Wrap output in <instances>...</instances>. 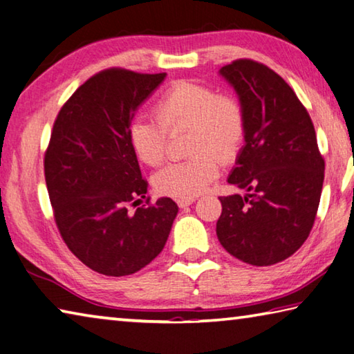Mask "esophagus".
I'll return each instance as SVG.
<instances>
[{"label": "esophagus", "mask_w": 354, "mask_h": 354, "mask_svg": "<svg viewBox=\"0 0 354 354\" xmlns=\"http://www.w3.org/2000/svg\"><path fill=\"white\" fill-rule=\"evenodd\" d=\"M176 203H178L179 207H187V206L192 205V203H195V198H194V196H190V198H178Z\"/></svg>", "instance_id": "esophagus-1"}]
</instances>
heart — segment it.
I'll list each match as a JSON object with an SVG mask.
<instances>
[{
  "instance_id": "heart-1",
  "label": "heart",
  "mask_w": 354,
  "mask_h": 354,
  "mask_svg": "<svg viewBox=\"0 0 354 354\" xmlns=\"http://www.w3.org/2000/svg\"><path fill=\"white\" fill-rule=\"evenodd\" d=\"M156 118L140 113L131 120L128 140L137 158L159 165L165 158L167 131L187 128V159L171 162L153 176L158 192L176 198L201 194L220 173L223 162L236 159L245 139V113L236 98L217 95L203 84L179 81L160 95Z\"/></svg>"
}]
</instances>
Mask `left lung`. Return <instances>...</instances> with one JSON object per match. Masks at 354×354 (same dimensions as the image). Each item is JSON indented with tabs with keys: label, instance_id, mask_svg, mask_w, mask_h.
<instances>
[{
	"label": "left lung",
	"instance_id": "8db88e82",
	"mask_svg": "<svg viewBox=\"0 0 354 354\" xmlns=\"http://www.w3.org/2000/svg\"><path fill=\"white\" fill-rule=\"evenodd\" d=\"M245 113V143L227 183L243 195L220 196L217 237L251 266H273L306 241L319 209L325 160L308 111L283 77L239 59L220 68Z\"/></svg>",
	"mask_w": 354,
	"mask_h": 354
}]
</instances>
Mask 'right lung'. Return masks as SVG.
Returning a JSON list of instances; mask_svg holds the SVG:
<instances>
[{
  "label": "right lung",
  "instance_id": "right-lung-1",
  "mask_svg": "<svg viewBox=\"0 0 354 354\" xmlns=\"http://www.w3.org/2000/svg\"><path fill=\"white\" fill-rule=\"evenodd\" d=\"M167 73L109 68L62 106L45 153V179L59 232L71 253L106 277H127L165 247L178 205L140 206L148 183L128 140L136 112Z\"/></svg>",
  "mask_w": 354,
  "mask_h": 354
}]
</instances>
